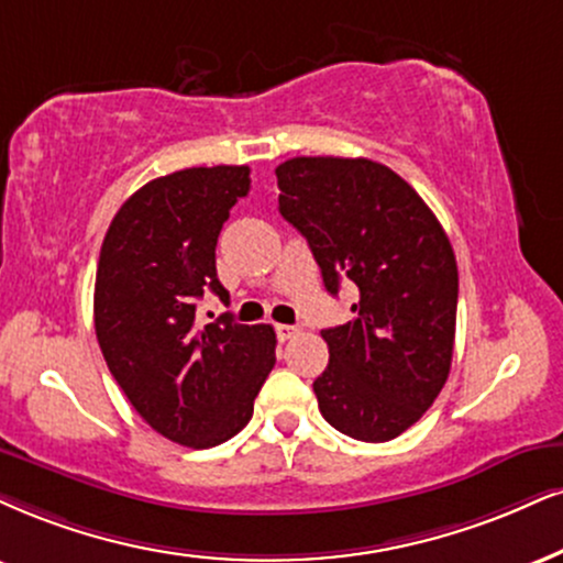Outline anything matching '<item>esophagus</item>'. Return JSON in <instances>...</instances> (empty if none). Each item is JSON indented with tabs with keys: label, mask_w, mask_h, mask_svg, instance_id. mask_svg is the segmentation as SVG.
I'll use <instances>...</instances> for the list:
<instances>
[{
	"label": "esophagus",
	"mask_w": 563,
	"mask_h": 563,
	"mask_svg": "<svg viewBox=\"0 0 563 563\" xmlns=\"http://www.w3.org/2000/svg\"><path fill=\"white\" fill-rule=\"evenodd\" d=\"M297 334H300V329H297V325L276 323V336H279V342H289V339H295Z\"/></svg>",
	"instance_id": "esophagus-1"
}]
</instances>
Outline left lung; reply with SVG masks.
I'll use <instances>...</instances> for the list:
<instances>
[{
    "label": "left lung",
    "mask_w": 563,
    "mask_h": 563,
    "mask_svg": "<svg viewBox=\"0 0 563 563\" xmlns=\"http://www.w3.org/2000/svg\"><path fill=\"white\" fill-rule=\"evenodd\" d=\"M276 179L282 217L308 240L325 289L346 279L360 292L355 318L321 331V415L350 439H397L449 378L460 274L446 232L412 185L371 158L297 156Z\"/></svg>",
    "instance_id": "8db88e82"
}]
</instances>
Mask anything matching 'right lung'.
Masks as SVG:
<instances>
[{"label": "right lung", "instance_id": "1", "mask_svg": "<svg viewBox=\"0 0 563 563\" xmlns=\"http://www.w3.org/2000/svg\"><path fill=\"white\" fill-rule=\"evenodd\" d=\"M250 190L247 166H192L151 179L124 200L103 238L93 323L109 371L135 412L164 439L208 449L238 435L276 363L266 323L224 313L200 325L217 276V240Z\"/></svg>", "mask_w": 563, "mask_h": 563}]
</instances>
